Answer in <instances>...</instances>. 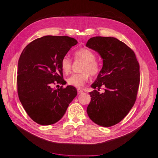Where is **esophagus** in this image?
Returning a JSON list of instances; mask_svg holds the SVG:
<instances>
[{
    "mask_svg": "<svg viewBox=\"0 0 158 158\" xmlns=\"http://www.w3.org/2000/svg\"><path fill=\"white\" fill-rule=\"evenodd\" d=\"M77 90V94H80L83 93V90H82L81 89H80V88H78Z\"/></svg>",
    "mask_w": 158,
    "mask_h": 158,
    "instance_id": "1",
    "label": "esophagus"
}]
</instances>
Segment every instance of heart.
Returning <instances> with one entry per match:
<instances>
[{
	"instance_id": "obj_1",
	"label": "heart",
	"mask_w": 158,
	"mask_h": 158,
	"mask_svg": "<svg viewBox=\"0 0 158 158\" xmlns=\"http://www.w3.org/2000/svg\"><path fill=\"white\" fill-rule=\"evenodd\" d=\"M74 59L81 60L83 63L81 65L82 72L73 73L67 79L68 85L75 88L83 87L90 77V74L93 76L98 75L101 70V64L95 59V55L93 52L87 48H80L74 52ZM72 66V60L68 56H64L60 61V67L65 74H68Z\"/></svg>"
}]
</instances>
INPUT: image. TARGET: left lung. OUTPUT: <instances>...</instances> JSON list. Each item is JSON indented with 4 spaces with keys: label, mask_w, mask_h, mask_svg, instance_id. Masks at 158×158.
<instances>
[{
    "label": "left lung",
    "mask_w": 158,
    "mask_h": 158,
    "mask_svg": "<svg viewBox=\"0 0 158 158\" xmlns=\"http://www.w3.org/2000/svg\"><path fill=\"white\" fill-rule=\"evenodd\" d=\"M86 46L98 52L103 66L91 87L98 90L104 86L105 92H90L91 101L87 114L96 124L109 127L125 118L134 106L140 82L139 64L134 52L118 39L95 37L88 40Z\"/></svg>",
    "instance_id": "1"
}]
</instances>
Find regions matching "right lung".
<instances>
[{
	"label": "right lung",
	"instance_id": "right-lung-1",
	"mask_svg": "<svg viewBox=\"0 0 158 158\" xmlns=\"http://www.w3.org/2000/svg\"><path fill=\"white\" fill-rule=\"evenodd\" d=\"M77 41L68 36L48 35L33 40L20 55L17 70L19 100L30 118L41 125L59 121L77 95L66 82L60 67L62 58ZM62 84L54 90V84Z\"/></svg>",
	"mask_w": 158,
	"mask_h": 158
}]
</instances>
